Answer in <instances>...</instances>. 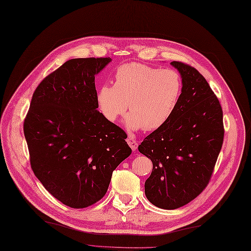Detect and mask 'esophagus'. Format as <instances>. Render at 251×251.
<instances>
[{
    "label": "esophagus",
    "instance_id": "1",
    "mask_svg": "<svg viewBox=\"0 0 251 251\" xmlns=\"http://www.w3.org/2000/svg\"><path fill=\"white\" fill-rule=\"evenodd\" d=\"M126 142H127V144L129 145V147L132 148L133 151H136V150H137V148H138V142H137L134 138L128 137V138L126 139Z\"/></svg>",
    "mask_w": 251,
    "mask_h": 251
}]
</instances>
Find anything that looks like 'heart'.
I'll use <instances>...</instances> for the list:
<instances>
[{
	"mask_svg": "<svg viewBox=\"0 0 251 251\" xmlns=\"http://www.w3.org/2000/svg\"><path fill=\"white\" fill-rule=\"evenodd\" d=\"M183 81L174 69L142 63H126L114 74V85H103L97 93L102 114L109 122L123 116L128 105L126 126L146 132L168 123L181 99Z\"/></svg>",
	"mask_w": 251,
	"mask_h": 251,
	"instance_id": "heart-1",
	"label": "heart"
}]
</instances>
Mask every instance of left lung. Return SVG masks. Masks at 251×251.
Wrapping results in <instances>:
<instances>
[{
    "label": "left lung",
    "instance_id": "obj_1",
    "mask_svg": "<svg viewBox=\"0 0 251 251\" xmlns=\"http://www.w3.org/2000/svg\"><path fill=\"white\" fill-rule=\"evenodd\" d=\"M171 64L182 75L180 102L170 121L138 148L153 163L146 197L163 209L182 207L206 188L225 135L222 106L204 76L184 62Z\"/></svg>",
    "mask_w": 251,
    "mask_h": 251
}]
</instances>
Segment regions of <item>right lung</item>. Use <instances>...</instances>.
<instances>
[{"instance_id": "obj_1", "label": "right lung", "mask_w": 251, "mask_h": 251, "mask_svg": "<svg viewBox=\"0 0 251 251\" xmlns=\"http://www.w3.org/2000/svg\"><path fill=\"white\" fill-rule=\"evenodd\" d=\"M110 60L66 61L40 82L23 124L35 176L73 208L101 200L113 171L132 153L125 130L97 110L95 75Z\"/></svg>"}]
</instances>
